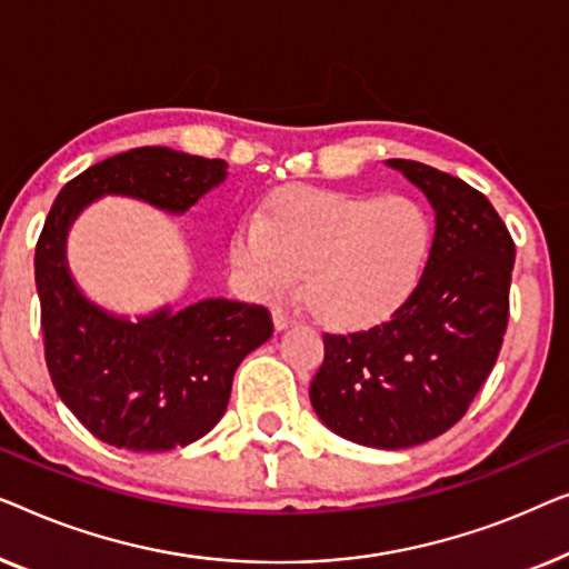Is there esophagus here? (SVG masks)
I'll return each mask as SVG.
<instances>
[{
	"label": "esophagus",
	"instance_id": "esophagus-1",
	"mask_svg": "<svg viewBox=\"0 0 569 569\" xmlns=\"http://www.w3.org/2000/svg\"><path fill=\"white\" fill-rule=\"evenodd\" d=\"M273 325H276V330H288V327L296 325V317L283 307H276L273 309Z\"/></svg>",
	"mask_w": 569,
	"mask_h": 569
}]
</instances>
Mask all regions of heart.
I'll return each instance as SVG.
<instances>
[{
  "label": "heart",
  "instance_id": "heart-1",
  "mask_svg": "<svg viewBox=\"0 0 569 569\" xmlns=\"http://www.w3.org/2000/svg\"><path fill=\"white\" fill-rule=\"evenodd\" d=\"M433 227L405 196L363 198L296 190L252 216L231 244V268L258 293H281L303 273V296L335 327L395 315L426 270Z\"/></svg>",
  "mask_w": 569,
  "mask_h": 569
}]
</instances>
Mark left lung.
I'll use <instances>...</instances> for the list:
<instances>
[{
  "label": "left lung",
  "instance_id": "1",
  "mask_svg": "<svg viewBox=\"0 0 569 569\" xmlns=\"http://www.w3.org/2000/svg\"><path fill=\"white\" fill-rule=\"evenodd\" d=\"M389 164L436 211L426 270L387 322L325 332L309 399L332 433L397 451L453 428L490 376L508 327L516 244L492 203L463 180L412 159Z\"/></svg>",
  "mask_w": 569,
  "mask_h": 569
}]
</instances>
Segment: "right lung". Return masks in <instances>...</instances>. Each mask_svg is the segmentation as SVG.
<instances>
[{"mask_svg":"<svg viewBox=\"0 0 569 569\" xmlns=\"http://www.w3.org/2000/svg\"><path fill=\"white\" fill-rule=\"evenodd\" d=\"M223 178V159L141 147L69 180L46 216L36 244L46 366L61 402L102 443L151 453L203 438L227 412L237 366L273 335V319L266 307L229 299L139 322L108 315L67 270L71 221L110 193L182 213Z\"/></svg>","mask_w":569,"mask_h":569,"instance_id":"right-lung-1","label":"right lung"}]
</instances>
